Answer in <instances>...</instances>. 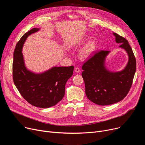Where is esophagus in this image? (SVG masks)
Returning <instances> with one entry per match:
<instances>
[{
    "label": "esophagus",
    "instance_id": "obj_1",
    "mask_svg": "<svg viewBox=\"0 0 145 145\" xmlns=\"http://www.w3.org/2000/svg\"><path fill=\"white\" fill-rule=\"evenodd\" d=\"M74 71L76 73H79L80 72V69L78 67H76L74 69Z\"/></svg>",
    "mask_w": 145,
    "mask_h": 145
}]
</instances>
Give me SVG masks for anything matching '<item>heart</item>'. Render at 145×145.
Wrapping results in <instances>:
<instances>
[{"label":"heart","mask_w":145,"mask_h":145,"mask_svg":"<svg viewBox=\"0 0 145 145\" xmlns=\"http://www.w3.org/2000/svg\"><path fill=\"white\" fill-rule=\"evenodd\" d=\"M86 40V38H82V39L78 40V41L73 43L71 45H75L78 44L80 42H85ZM97 46V41L96 39H92L89 41L80 50L79 55L81 58L82 59H87L90 55H92L94 52L96 50Z\"/></svg>","instance_id":"obj_1"}]
</instances>
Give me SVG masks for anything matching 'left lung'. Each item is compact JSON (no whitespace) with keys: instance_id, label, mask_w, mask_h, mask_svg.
<instances>
[{"instance_id":"8db88e82","label":"left lung","mask_w":145,"mask_h":145,"mask_svg":"<svg viewBox=\"0 0 145 145\" xmlns=\"http://www.w3.org/2000/svg\"><path fill=\"white\" fill-rule=\"evenodd\" d=\"M115 41L127 53L126 67L119 72H111L106 67V58L110 53L101 50L83 64L82 76L85 82V93L89 99L95 104L105 106L123 100L132 85L136 72V62L133 50L128 41L116 33Z\"/></svg>"}]
</instances>
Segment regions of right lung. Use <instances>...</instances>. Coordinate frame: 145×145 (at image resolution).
<instances>
[{
    "label": "right lung",
    "instance_id": "1",
    "mask_svg": "<svg viewBox=\"0 0 145 145\" xmlns=\"http://www.w3.org/2000/svg\"><path fill=\"white\" fill-rule=\"evenodd\" d=\"M39 30L33 28L29 30L16 44L13 53V79L20 95L28 103L37 108H48L63 99L65 85L73 74L74 66H54L39 73L27 69L22 48L27 37Z\"/></svg>",
    "mask_w": 145,
    "mask_h": 145
}]
</instances>
